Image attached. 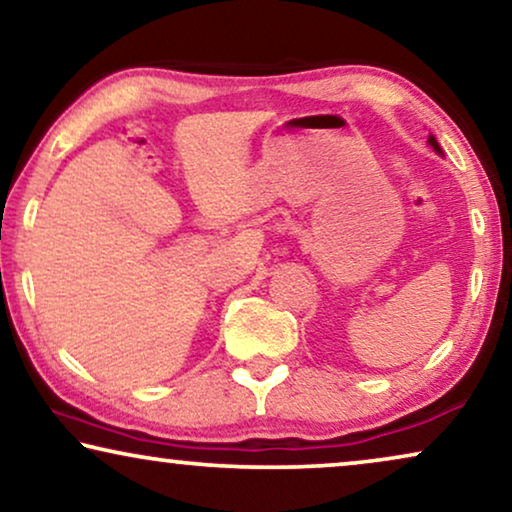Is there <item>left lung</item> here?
<instances>
[{
	"instance_id": "obj_1",
	"label": "left lung",
	"mask_w": 512,
	"mask_h": 512,
	"mask_svg": "<svg viewBox=\"0 0 512 512\" xmlns=\"http://www.w3.org/2000/svg\"><path fill=\"white\" fill-rule=\"evenodd\" d=\"M429 142H431V146H433V149H436V151H440V146H438V142H436V137H429Z\"/></svg>"
}]
</instances>
